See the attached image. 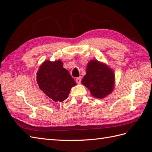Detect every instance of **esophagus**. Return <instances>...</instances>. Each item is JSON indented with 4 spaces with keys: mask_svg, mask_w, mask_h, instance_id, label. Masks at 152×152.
<instances>
[{
    "mask_svg": "<svg viewBox=\"0 0 152 152\" xmlns=\"http://www.w3.org/2000/svg\"><path fill=\"white\" fill-rule=\"evenodd\" d=\"M76 82L77 84H80L81 83V77H77V78L76 79Z\"/></svg>",
    "mask_w": 152,
    "mask_h": 152,
    "instance_id": "obj_1",
    "label": "esophagus"
}]
</instances>
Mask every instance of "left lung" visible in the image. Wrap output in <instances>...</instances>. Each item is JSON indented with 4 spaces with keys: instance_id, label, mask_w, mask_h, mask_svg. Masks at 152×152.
<instances>
[{
    "instance_id": "left-lung-1",
    "label": "left lung",
    "mask_w": 152,
    "mask_h": 152,
    "mask_svg": "<svg viewBox=\"0 0 152 152\" xmlns=\"http://www.w3.org/2000/svg\"><path fill=\"white\" fill-rule=\"evenodd\" d=\"M82 83L89 90L93 96L104 98L115 88V73L111 68L98 60H91L87 63L86 75Z\"/></svg>"
}]
</instances>
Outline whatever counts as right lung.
<instances>
[{"label": "right lung", "instance_id": "add662e5", "mask_svg": "<svg viewBox=\"0 0 152 152\" xmlns=\"http://www.w3.org/2000/svg\"><path fill=\"white\" fill-rule=\"evenodd\" d=\"M61 60H46L37 72V82L39 89L56 102H62L68 98L71 88L76 83L69 71L63 67Z\"/></svg>", "mask_w": 152, "mask_h": 152}]
</instances>
